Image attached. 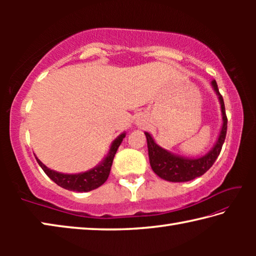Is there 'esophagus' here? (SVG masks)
<instances>
[{"label": "esophagus", "mask_w": 256, "mask_h": 256, "mask_svg": "<svg viewBox=\"0 0 256 256\" xmlns=\"http://www.w3.org/2000/svg\"><path fill=\"white\" fill-rule=\"evenodd\" d=\"M136 125H138V126H144V122H142V120H138V122H136Z\"/></svg>", "instance_id": "esophagus-1"}]
</instances>
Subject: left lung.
Segmentation results:
<instances>
[{"mask_svg": "<svg viewBox=\"0 0 256 256\" xmlns=\"http://www.w3.org/2000/svg\"><path fill=\"white\" fill-rule=\"evenodd\" d=\"M211 86L220 104L222 124V128H220V132L218 134V138H216V144L204 156L196 158H188L174 154L160 146L149 132H144L146 144H148L150 166L154 172V174H157L160 178L168 182H174V183L192 180L196 178V177L202 176L206 170H209L210 167L214 164L216 159L218 158L224 138H226L227 116L226 110H224V99L219 92L216 80L211 81Z\"/></svg>", "mask_w": 256, "mask_h": 256, "instance_id": "left-lung-1", "label": "left lung"}]
</instances>
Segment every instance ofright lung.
Listing matches in <instances>:
<instances>
[{
    "label": "right lung",
    "mask_w": 256,
    "mask_h": 256,
    "mask_svg": "<svg viewBox=\"0 0 256 256\" xmlns=\"http://www.w3.org/2000/svg\"><path fill=\"white\" fill-rule=\"evenodd\" d=\"M126 136V133L123 132L112 142L108 150L107 154L105 156L100 162L97 166H94L92 170L76 172V174H64V172H60L50 170L42 164L40 159L37 158V162L42 167V170L45 172V174L50 177V178L55 182L56 184L60 188L68 190H74V192H89V190H96L99 186H102L107 180L108 176H110V168L112 164V159L115 157L116 151H118V146L122 144L123 138Z\"/></svg>",
    "instance_id": "add662e5"
}]
</instances>
